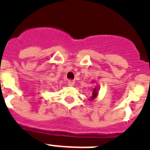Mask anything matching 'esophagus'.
Here are the masks:
<instances>
[{
	"label": "esophagus",
	"instance_id": "34e87169",
	"mask_svg": "<svg viewBox=\"0 0 150 150\" xmlns=\"http://www.w3.org/2000/svg\"><path fill=\"white\" fill-rule=\"evenodd\" d=\"M67 84H68V86H71V87L74 86V84H75V80H68L67 81Z\"/></svg>",
	"mask_w": 150,
	"mask_h": 150
}]
</instances>
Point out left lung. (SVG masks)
Listing matches in <instances>:
<instances>
[{"instance_id": "1", "label": "left lung", "mask_w": 150, "mask_h": 150, "mask_svg": "<svg viewBox=\"0 0 150 150\" xmlns=\"http://www.w3.org/2000/svg\"><path fill=\"white\" fill-rule=\"evenodd\" d=\"M98 95V90H97V88H95L94 90H93V92H92V96H91V100H94L95 98H96Z\"/></svg>"}]
</instances>
